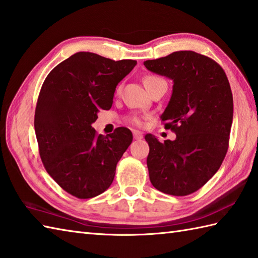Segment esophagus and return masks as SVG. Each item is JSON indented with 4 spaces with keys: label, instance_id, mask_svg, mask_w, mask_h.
<instances>
[{
    "label": "esophagus",
    "instance_id": "obj_1",
    "mask_svg": "<svg viewBox=\"0 0 258 258\" xmlns=\"http://www.w3.org/2000/svg\"><path fill=\"white\" fill-rule=\"evenodd\" d=\"M133 136L135 140H141L143 139V133L140 132V131H133Z\"/></svg>",
    "mask_w": 258,
    "mask_h": 258
}]
</instances>
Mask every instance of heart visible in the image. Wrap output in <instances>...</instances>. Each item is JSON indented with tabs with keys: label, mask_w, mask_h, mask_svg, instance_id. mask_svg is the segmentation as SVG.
<instances>
[{
	"label": "heart",
	"mask_w": 258,
	"mask_h": 258,
	"mask_svg": "<svg viewBox=\"0 0 258 258\" xmlns=\"http://www.w3.org/2000/svg\"><path fill=\"white\" fill-rule=\"evenodd\" d=\"M162 81L161 78H158V76H155V75H147L144 78V84L146 86V89L149 90L151 89V87L154 85L155 83H157V82ZM120 90H122V86H117L116 89V93L118 94V93L120 92ZM127 122L131 123L132 125H135V126H142L143 125V119H142V117L138 116V115H133V116H130L127 118Z\"/></svg>",
	"instance_id": "b5f03b06"
}]
</instances>
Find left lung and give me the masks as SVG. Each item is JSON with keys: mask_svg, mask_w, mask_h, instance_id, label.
Instances as JSON below:
<instances>
[{"mask_svg": "<svg viewBox=\"0 0 258 258\" xmlns=\"http://www.w3.org/2000/svg\"><path fill=\"white\" fill-rule=\"evenodd\" d=\"M144 65L174 83L161 118L176 140L161 143L145 136L151 183L168 195H189L213 177L227 153L233 123L229 82L220 64L194 51L173 52Z\"/></svg>", "mask_w": 258, "mask_h": 258, "instance_id": "8db88e82", "label": "left lung"}]
</instances>
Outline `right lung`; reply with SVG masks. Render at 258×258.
I'll use <instances>...</instances> for the list:
<instances>
[{
  "label": "right lung",
  "mask_w": 258,
  "mask_h": 258,
  "mask_svg": "<svg viewBox=\"0 0 258 258\" xmlns=\"http://www.w3.org/2000/svg\"><path fill=\"white\" fill-rule=\"evenodd\" d=\"M135 65L133 59L79 52L56 65L42 85L34 116L41 160L50 176L78 199H92L111 186L132 143L128 128L103 136L92 123L100 109L112 107L116 85Z\"/></svg>",
  "instance_id": "obj_1"
}]
</instances>
